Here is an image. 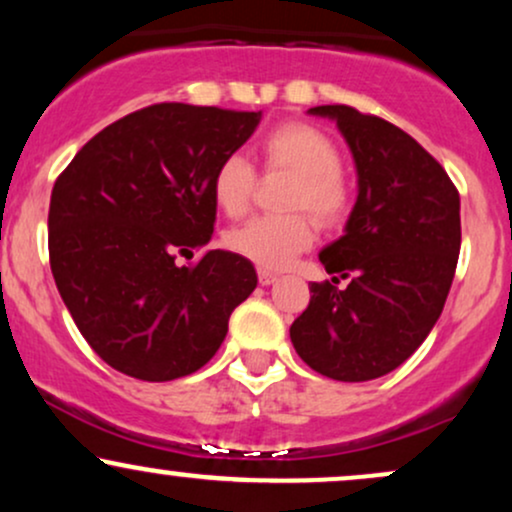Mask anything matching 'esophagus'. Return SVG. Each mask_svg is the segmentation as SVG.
<instances>
[{
  "mask_svg": "<svg viewBox=\"0 0 512 512\" xmlns=\"http://www.w3.org/2000/svg\"><path fill=\"white\" fill-rule=\"evenodd\" d=\"M257 276H260L262 286H269V284H274V281H276V274L267 272V269H260V274H257Z\"/></svg>",
  "mask_w": 512,
  "mask_h": 512,
  "instance_id": "obj_1",
  "label": "esophagus"
}]
</instances>
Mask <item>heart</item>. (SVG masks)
<instances>
[{"label":"heart","mask_w":512,"mask_h":512,"mask_svg":"<svg viewBox=\"0 0 512 512\" xmlns=\"http://www.w3.org/2000/svg\"><path fill=\"white\" fill-rule=\"evenodd\" d=\"M269 168L286 170L293 182L284 197V209L293 214L257 216L226 233V245L262 269H284L313 245V223L334 226L349 209V187L342 175V154L325 132L305 122L274 127L260 144ZM255 168L240 154L226 156L211 175V197L223 214L236 219L250 207Z\"/></svg>","instance_id":"1"}]
</instances>
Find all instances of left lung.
<instances>
[{
	"instance_id": "1",
	"label": "left lung",
	"mask_w": 512,
	"mask_h": 512,
	"mask_svg": "<svg viewBox=\"0 0 512 512\" xmlns=\"http://www.w3.org/2000/svg\"><path fill=\"white\" fill-rule=\"evenodd\" d=\"M342 132L358 195L344 236L320 250L332 281L310 284L291 325L296 354L317 373L366 383L402 366L443 313L460 255V195L407 132L349 105H317ZM339 278H349L337 290Z\"/></svg>"
}]
</instances>
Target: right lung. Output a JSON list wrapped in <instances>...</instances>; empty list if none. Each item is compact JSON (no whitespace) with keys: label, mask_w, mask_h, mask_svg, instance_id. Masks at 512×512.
Listing matches in <instances>:
<instances>
[{"label":"right lung","mask_w":512,"mask_h":512,"mask_svg":"<svg viewBox=\"0 0 512 512\" xmlns=\"http://www.w3.org/2000/svg\"><path fill=\"white\" fill-rule=\"evenodd\" d=\"M260 113L158 103L98 132L50 197V267L91 349L129 378L166 383L219 351L255 291L238 252L207 250L211 175L255 134Z\"/></svg>","instance_id":"obj_1"}]
</instances>
